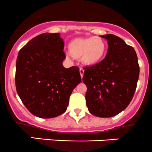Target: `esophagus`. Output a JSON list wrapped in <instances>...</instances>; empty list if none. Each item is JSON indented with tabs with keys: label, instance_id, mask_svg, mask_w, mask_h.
Wrapping results in <instances>:
<instances>
[{
	"label": "esophagus",
	"instance_id": "34e87169",
	"mask_svg": "<svg viewBox=\"0 0 152 152\" xmlns=\"http://www.w3.org/2000/svg\"><path fill=\"white\" fill-rule=\"evenodd\" d=\"M80 77H83V73H84V70H83V69H82V68H80Z\"/></svg>",
	"mask_w": 152,
	"mask_h": 152
}]
</instances>
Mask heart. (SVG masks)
<instances>
[{
    "mask_svg": "<svg viewBox=\"0 0 152 152\" xmlns=\"http://www.w3.org/2000/svg\"><path fill=\"white\" fill-rule=\"evenodd\" d=\"M106 49L103 39L93 36L75 38L69 44L71 55L77 59L80 58L82 63L87 66L99 63L105 56Z\"/></svg>",
    "mask_w": 152,
    "mask_h": 152,
    "instance_id": "b5f03b06",
    "label": "heart"
}]
</instances>
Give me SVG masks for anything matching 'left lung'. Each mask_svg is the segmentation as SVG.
Returning <instances> with one entry per match:
<instances>
[{
    "label": "left lung",
    "mask_w": 152,
    "mask_h": 152,
    "mask_svg": "<svg viewBox=\"0 0 152 152\" xmlns=\"http://www.w3.org/2000/svg\"><path fill=\"white\" fill-rule=\"evenodd\" d=\"M108 47L105 59L84 68L86 103L94 116L111 118L130 104L136 91L140 66L134 49L114 34L102 35Z\"/></svg>",
    "instance_id": "8db88e82"
}]
</instances>
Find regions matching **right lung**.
I'll return each instance as SVG.
<instances>
[{
	"instance_id": "1",
	"label": "right lung",
	"mask_w": 152,
	"mask_h": 152,
	"mask_svg": "<svg viewBox=\"0 0 152 152\" xmlns=\"http://www.w3.org/2000/svg\"><path fill=\"white\" fill-rule=\"evenodd\" d=\"M64 41L59 33H44L19 50L16 59V91L31 113L41 118L62 115L69 97L81 81L78 67L65 69Z\"/></svg>"
}]
</instances>
